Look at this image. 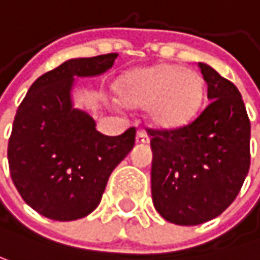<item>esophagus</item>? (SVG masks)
Returning <instances> with one entry per match:
<instances>
[{"label": "esophagus", "mask_w": 260, "mask_h": 260, "mask_svg": "<svg viewBox=\"0 0 260 260\" xmlns=\"http://www.w3.org/2000/svg\"><path fill=\"white\" fill-rule=\"evenodd\" d=\"M136 143L139 145H145V143H149V136L145 130H138L136 133Z\"/></svg>", "instance_id": "esophagus-1"}]
</instances>
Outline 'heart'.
Segmentation results:
<instances>
[{"label":"heart","instance_id":"b5f03b06","mask_svg":"<svg viewBox=\"0 0 260 260\" xmlns=\"http://www.w3.org/2000/svg\"><path fill=\"white\" fill-rule=\"evenodd\" d=\"M120 101L128 106L146 105L149 122L161 130H177L194 120L203 98V78L172 63H158L125 72L115 85Z\"/></svg>","mask_w":260,"mask_h":260}]
</instances>
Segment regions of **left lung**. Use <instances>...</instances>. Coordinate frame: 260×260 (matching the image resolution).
Wrapping results in <instances>:
<instances>
[{"mask_svg": "<svg viewBox=\"0 0 260 260\" xmlns=\"http://www.w3.org/2000/svg\"><path fill=\"white\" fill-rule=\"evenodd\" d=\"M198 68L210 101L203 112L177 130L148 128L154 206L186 226L223 213L250 169V120L238 88L209 65Z\"/></svg>", "mask_w": 260, "mask_h": 260, "instance_id": "left-lung-1", "label": "left lung"}]
</instances>
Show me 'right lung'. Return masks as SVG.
Segmentation results:
<instances>
[{
    "instance_id": "right-lung-1",
    "label": "right lung",
    "mask_w": 260,
    "mask_h": 260,
    "mask_svg": "<svg viewBox=\"0 0 260 260\" xmlns=\"http://www.w3.org/2000/svg\"><path fill=\"white\" fill-rule=\"evenodd\" d=\"M117 56L68 60L41 75L17 108L7 149L11 180L25 203L48 219L91 213L112 170L135 145V127L105 136L71 101L74 77L101 75Z\"/></svg>"
}]
</instances>
